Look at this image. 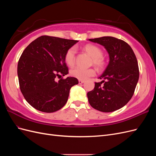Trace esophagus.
Returning <instances> with one entry per match:
<instances>
[{
    "label": "esophagus",
    "mask_w": 156,
    "mask_h": 156,
    "mask_svg": "<svg viewBox=\"0 0 156 156\" xmlns=\"http://www.w3.org/2000/svg\"><path fill=\"white\" fill-rule=\"evenodd\" d=\"M84 83V81L83 80H79V84H83Z\"/></svg>",
    "instance_id": "1"
}]
</instances>
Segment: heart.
<instances>
[{
	"instance_id": "obj_1",
	"label": "heart",
	"mask_w": 156,
	"mask_h": 156,
	"mask_svg": "<svg viewBox=\"0 0 156 156\" xmlns=\"http://www.w3.org/2000/svg\"><path fill=\"white\" fill-rule=\"evenodd\" d=\"M84 50L92 58V62L96 67L101 68L103 66V61L101 58L103 53L100 48L96 45L88 44L84 46ZM75 53H76V49L75 48L69 49L66 53L64 56L65 62L69 66L72 67L75 64ZM95 73V70L94 69H84L79 67L75 68L70 71L71 75L79 80H86L90 77L94 76Z\"/></svg>"
}]
</instances>
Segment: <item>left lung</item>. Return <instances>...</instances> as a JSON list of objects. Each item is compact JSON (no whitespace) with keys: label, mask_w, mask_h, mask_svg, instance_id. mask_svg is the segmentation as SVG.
<instances>
[{"label":"left lung","mask_w":156,"mask_h":156,"mask_svg":"<svg viewBox=\"0 0 156 156\" xmlns=\"http://www.w3.org/2000/svg\"><path fill=\"white\" fill-rule=\"evenodd\" d=\"M88 40L104 47L109 56L107 68L98 77L103 81L95 83L94 90L87 93L90 105L104 112L120 109L131 100L139 81L138 62L134 52L126 42L112 36Z\"/></svg>","instance_id":"left-lung-1"}]
</instances>
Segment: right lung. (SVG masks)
I'll list each match as a JSON object with an SVG mask.
<instances>
[{"label":"right lung","mask_w":156,"mask_h":156,"mask_svg":"<svg viewBox=\"0 0 156 156\" xmlns=\"http://www.w3.org/2000/svg\"><path fill=\"white\" fill-rule=\"evenodd\" d=\"M77 42L42 36L23 52L17 65L19 83L25 99L36 109L53 112L66 103L70 88L79 81L72 77L57 81V77L68 74L64 56Z\"/></svg>","instance_id":"add662e5"}]
</instances>
